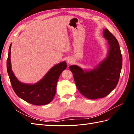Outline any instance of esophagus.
I'll return each mask as SVG.
<instances>
[{
	"instance_id": "1",
	"label": "esophagus",
	"mask_w": 134,
	"mask_h": 134,
	"mask_svg": "<svg viewBox=\"0 0 134 134\" xmlns=\"http://www.w3.org/2000/svg\"><path fill=\"white\" fill-rule=\"evenodd\" d=\"M67 63L69 64H71L72 63H73V60L71 58H68V59L67 60Z\"/></svg>"
}]
</instances>
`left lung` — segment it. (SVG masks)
I'll use <instances>...</instances> for the list:
<instances>
[{
  "mask_svg": "<svg viewBox=\"0 0 134 134\" xmlns=\"http://www.w3.org/2000/svg\"><path fill=\"white\" fill-rule=\"evenodd\" d=\"M107 40L108 51L106 58L91 70L72 65L69 66L78 91L90 99L103 98L117 86L122 65V57L117 39L107 28L103 31Z\"/></svg>",
  "mask_w": 134,
  "mask_h": 134,
  "instance_id": "left-lung-1",
  "label": "left lung"
}]
</instances>
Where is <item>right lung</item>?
I'll use <instances>...</instances> for the list:
<instances>
[{
    "mask_svg": "<svg viewBox=\"0 0 134 134\" xmlns=\"http://www.w3.org/2000/svg\"><path fill=\"white\" fill-rule=\"evenodd\" d=\"M11 46L12 43L9 48L7 68L12 88L15 94L26 102L37 106L51 102L56 94V85L59 76L66 68V63L64 61L55 65L41 80L35 84L24 83L16 78L12 70Z\"/></svg>",
    "mask_w": 134,
    "mask_h": 134,
    "instance_id": "obj_1",
    "label": "right lung"
}]
</instances>
